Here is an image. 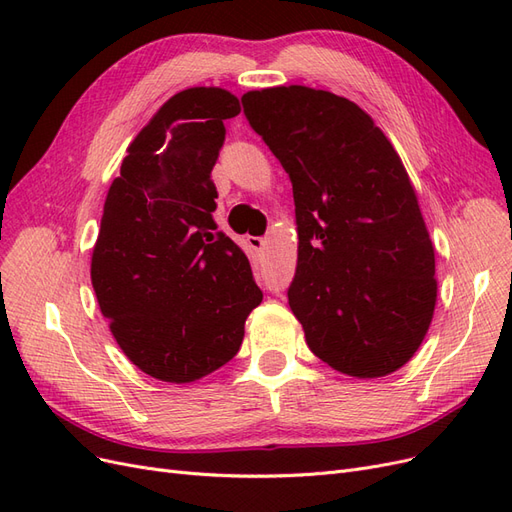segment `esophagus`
I'll return each instance as SVG.
<instances>
[{
    "mask_svg": "<svg viewBox=\"0 0 512 512\" xmlns=\"http://www.w3.org/2000/svg\"><path fill=\"white\" fill-rule=\"evenodd\" d=\"M247 243H250V247H254V250H262V247L267 245V239L265 237H250L247 239Z\"/></svg>",
    "mask_w": 512,
    "mask_h": 512,
    "instance_id": "34e87169",
    "label": "esophagus"
}]
</instances>
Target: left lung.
Here are the masks:
<instances>
[{"mask_svg":"<svg viewBox=\"0 0 512 512\" xmlns=\"http://www.w3.org/2000/svg\"><path fill=\"white\" fill-rule=\"evenodd\" d=\"M250 126L292 181L299 232L288 303L320 361L352 378L404 367L438 297L414 185L361 106L305 85L247 91Z\"/></svg>","mask_w":512,"mask_h":512,"instance_id":"1","label":"left lung"}]
</instances>
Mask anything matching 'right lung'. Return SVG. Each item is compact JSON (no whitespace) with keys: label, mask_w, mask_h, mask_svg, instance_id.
Wrapping results in <instances>:
<instances>
[{"label":"right lung","mask_w":512,"mask_h":512,"mask_svg":"<svg viewBox=\"0 0 512 512\" xmlns=\"http://www.w3.org/2000/svg\"><path fill=\"white\" fill-rule=\"evenodd\" d=\"M237 96L190 87L136 134L106 194L91 284L128 359L147 376L188 384L226 365L260 305L250 260L218 232L211 170Z\"/></svg>","instance_id":"right-lung-1"}]
</instances>
